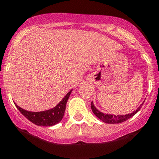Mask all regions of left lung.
Returning <instances> with one entry per match:
<instances>
[{"label": "left lung", "mask_w": 159, "mask_h": 159, "mask_svg": "<svg viewBox=\"0 0 159 159\" xmlns=\"http://www.w3.org/2000/svg\"><path fill=\"white\" fill-rule=\"evenodd\" d=\"M142 103V104H143ZM91 108L93 111V114L97 117L99 119L101 120L102 121L107 124H118V123H121L123 121H126V120L129 119L133 116H134L138 111H140L141 106L139 107L136 111H133L131 114H127V115H110V114H105L101 112L100 111L97 109L96 107L93 104V102L91 103Z\"/></svg>", "instance_id": "left-lung-1"}]
</instances>
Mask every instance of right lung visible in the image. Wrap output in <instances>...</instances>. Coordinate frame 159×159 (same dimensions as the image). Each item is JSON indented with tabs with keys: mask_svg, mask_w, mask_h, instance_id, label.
Here are the masks:
<instances>
[{
	"mask_svg": "<svg viewBox=\"0 0 159 159\" xmlns=\"http://www.w3.org/2000/svg\"><path fill=\"white\" fill-rule=\"evenodd\" d=\"M73 89L63 97V100L59 102L56 107L49 110H46L43 111H38V112H33V111H26L20 107L18 106L16 103V107L18 108L22 115H24L29 121L34 124L39 125V126H52L59 121H61L64 115L65 110H66V104L69 99L70 93Z\"/></svg>",
	"mask_w": 159,
	"mask_h": 159,
	"instance_id": "1",
	"label": "right lung"
}]
</instances>
